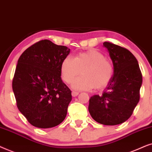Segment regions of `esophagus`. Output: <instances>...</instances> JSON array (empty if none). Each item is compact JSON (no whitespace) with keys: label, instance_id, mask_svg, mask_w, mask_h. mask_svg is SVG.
Here are the masks:
<instances>
[{"label":"esophagus","instance_id":"1","mask_svg":"<svg viewBox=\"0 0 152 152\" xmlns=\"http://www.w3.org/2000/svg\"><path fill=\"white\" fill-rule=\"evenodd\" d=\"M78 94H79V92H76V91H72V94L73 96H78Z\"/></svg>","mask_w":152,"mask_h":152}]
</instances>
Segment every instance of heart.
I'll list each match as a JSON object with an SVG mask.
<instances>
[{"mask_svg": "<svg viewBox=\"0 0 152 152\" xmlns=\"http://www.w3.org/2000/svg\"><path fill=\"white\" fill-rule=\"evenodd\" d=\"M82 76L74 80L72 88L77 90H89L95 88H104L110 81L113 75V65L102 52L90 49L79 53L72 58H64L60 66L62 78L71 83L76 76Z\"/></svg>", "mask_w": 152, "mask_h": 152, "instance_id": "b5f03b06", "label": "heart"}]
</instances>
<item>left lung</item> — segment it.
<instances>
[{
	"label": "left lung",
	"mask_w": 152,
	"mask_h": 152,
	"mask_svg": "<svg viewBox=\"0 0 152 152\" xmlns=\"http://www.w3.org/2000/svg\"><path fill=\"white\" fill-rule=\"evenodd\" d=\"M103 45L113 61V75L102 96L90 97L88 110L96 122L113 126L132 115L140 100L142 76L137 59L128 49L108 42Z\"/></svg>",
	"instance_id": "1"
}]
</instances>
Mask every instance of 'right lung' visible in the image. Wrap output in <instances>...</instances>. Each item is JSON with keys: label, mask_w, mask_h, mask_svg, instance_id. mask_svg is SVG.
Listing matches in <instances>:
<instances>
[{"label": "right lung", "mask_w": 152, "mask_h": 152, "mask_svg": "<svg viewBox=\"0 0 152 152\" xmlns=\"http://www.w3.org/2000/svg\"><path fill=\"white\" fill-rule=\"evenodd\" d=\"M70 49L44 39L28 48L18 60L12 89L17 106L30 124L58 126L65 119L72 91L62 82L60 66Z\"/></svg>", "instance_id": "add662e5"}]
</instances>
